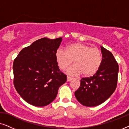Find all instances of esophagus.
Wrapping results in <instances>:
<instances>
[{
	"label": "esophagus",
	"mask_w": 129,
	"mask_h": 129,
	"mask_svg": "<svg viewBox=\"0 0 129 129\" xmlns=\"http://www.w3.org/2000/svg\"><path fill=\"white\" fill-rule=\"evenodd\" d=\"M72 79H73V78L71 77H69V76H67V81H70Z\"/></svg>",
	"instance_id": "esophagus-1"
}]
</instances>
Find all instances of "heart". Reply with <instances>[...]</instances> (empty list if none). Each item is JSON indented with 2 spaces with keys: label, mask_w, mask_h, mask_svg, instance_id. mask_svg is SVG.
Returning a JSON list of instances; mask_svg holds the SVG:
<instances>
[{
  "label": "heart",
  "mask_w": 129,
  "mask_h": 129,
  "mask_svg": "<svg viewBox=\"0 0 129 129\" xmlns=\"http://www.w3.org/2000/svg\"><path fill=\"white\" fill-rule=\"evenodd\" d=\"M55 56L61 70L67 68L73 61L74 65L67 70V73L72 75H78L82 73L84 77L92 76L99 71L103 62V54L100 49L80 42L69 45L66 51L58 49Z\"/></svg>",
  "instance_id": "b5f03b06"
}]
</instances>
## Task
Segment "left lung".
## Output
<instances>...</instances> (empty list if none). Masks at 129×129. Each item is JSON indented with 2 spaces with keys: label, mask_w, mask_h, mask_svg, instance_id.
Returning a JSON list of instances; mask_svg holds the SVG:
<instances>
[{
  "label": "left lung",
  "mask_w": 129,
  "mask_h": 129,
  "mask_svg": "<svg viewBox=\"0 0 129 129\" xmlns=\"http://www.w3.org/2000/svg\"><path fill=\"white\" fill-rule=\"evenodd\" d=\"M103 62L93 76L82 78L80 86L75 92L76 99L87 107L102 104L116 90L117 84L118 65L112 53L101 47Z\"/></svg>",
  "instance_id": "obj_1"
}]
</instances>
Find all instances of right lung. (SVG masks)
I'll list each match as a JSON object with an SVG mask.
<instances>
[{
  "instance_id": "obj_1",
  "label": "right lung",
  "mask_w": 129,
  "mask_h": 129,
  "mask_svg": "<svg viewBox=\"0 0 129 129\" xmlns=\"http://www.w3.org/2000/svg\"><path fill=\"white\" fill-rule=\"evenodd\" d=\"M62 38H43L24 48L13 64V84L27 103L37 107L48 105L55 99L59 87L67 81L56 63L55 54Z\"/></svg>"
}]
</instances>
